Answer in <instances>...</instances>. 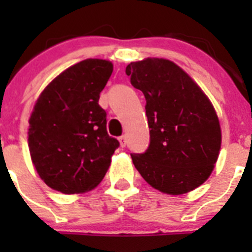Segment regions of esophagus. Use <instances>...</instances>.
Listing matches in <instances>:
<instances>
[{"instance_id":"obj_1","label":"esophagus","mask_w":252,"mask_h":252,"mask_svg":"<svg viewBox=\"0 0 252 252\" xmlns=\"http://www.w3.org/2000/svg\"><path fill=\"white\" fill-rule=\"evenodd\" d=\"M119 141H120V145H121V148H125V146H126V136L119 137Z\"/></svg>"}]
</instances>
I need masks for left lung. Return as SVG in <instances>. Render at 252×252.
<instances>
[{"label":"left lung","instance_id":"8db88e82","mask_svg":"<svg viewBox=\"0 0 252 252\" xmlns=\"http://www.w3.org/2000/svg\"><path fill=\"white\" fill-rule=\"evenodd\" d=\"M146 99L150 146L131 155L153 188L170 195L192 192L212 174L221 150V125L212 102L179 65L146 58L126 66Z\"/></svg>","mask_w":252,"mask_h":252}]
</instances>
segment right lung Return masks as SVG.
Instances as JSON below:
<instances>
[{"label":"right lung","mask_w":252,"mask_h":252,"mask_svg":"<svg viewBox=\"0 0 252 252\" xmlns=\"http://www.w3.org/2000/svg\"><path fill=\"white\" fill-rule=\"evenodd\" d=\"M113 72L104 59H86L53 79L29 119L32 165L44 183L64 194H81L102 182L120 142L107 133L99 93Z\"/></svg>","instance_id":"1"}]
</instances>
